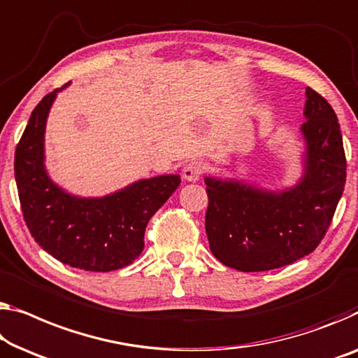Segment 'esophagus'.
Wrapping results in <instances>:
<instances>
[{"instance_id":"34e87169","label":"esophagus","mask_w":358,"mask_h":358,"mask_svg":"<svg viewBox=\"0 0 358 358\" xmlns=\"http://www.w3.org/2000/svg\"><path fill=\"white\" fill-rule=\"evenodd\" d=\"M206 172V164L201 161H191L185 165L183 169V177L188 181H197L201 178V175Z\"/></svg>"}]
</instances>
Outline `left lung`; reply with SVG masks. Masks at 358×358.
I'll return each mask as SVG.
<instances>
[{
  "instance_id": "obj_1",
  "label": "left lung",
  "mask_w": 358,
  "mask_h": 358,
  "mask_svg": "<svg viewBox=\"0 0 358 358\" xmlns=\"http://www.w3.org/2000/svg\"><path fill=\"white\" fill-rule=\"evenodd\" d=\"M303 175L292 188L268 191L239 180L206 177V233L212 254L239 271H265L306 257L327 234L345 185L338 117L306 90Z\"/></svg>"
}]
</instances>
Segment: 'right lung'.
<instances>
[{
    "instance_id": "right-lung-1",
    "label": "right lung",
    "mask_w": 358,
    "mask_h": 358,
    "mask_svg": "<svg viewBox=\"0 0 358 358\" xmlns=\"http://www.w3.org/2000/svg\"><path fill=\"white\" fill-rule=\"evenodd\" d=\"M67 85L40 101L15 148L24 220L35 241L62 264L87 271L124 268L145 249L148 222L178 188L180 175L138 180L104 197L72 196L57 186L45 169V128Z\"/></svg>"
}]
</instances>
